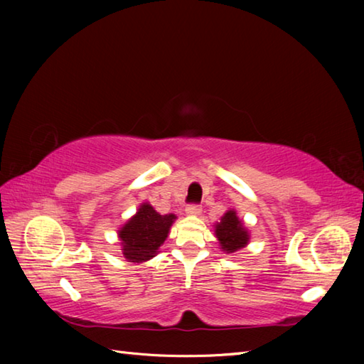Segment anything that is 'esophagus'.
Returning a JSON list of instances; mask_svg holds the SVG:
<instances>
[{"mask_svg":"<svg viewBox=\"0 0 364 364\" xmlns=\"http://www.w3.org/2000/svg\"><path fill=\"white\" fill-rule=\"evenodd\" d=\"M186 213L189 215H200V213H202V208H200L198 205H189L186 208Z\"/></svg>","mask_w":364,"mask_h":364,"instance_id":"obj_1","label":"esophagus"}]
</instances>
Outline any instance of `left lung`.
<instances>
[{
    "label": "left lung",
    "mask_w": 364,
    "mask_h": 364,
    "mask_svg": "<svg viewBox=\"0 0 364 364\" xmlns=\"http://www.w3.org/2000/svg\"><path fill=\"white\" fill-rule=\"evenodd\" d=\"M214 235L218 237L222 252L235 253L250 242V233L244 222L237 218L235 208H230L219 222L214 223Z\"/></svg>",
    "instance_id": "obj_1"
}]
</instances>
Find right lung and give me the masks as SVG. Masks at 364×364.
<instances>
[{
  "label": "right lung",
  "instance_id": "right-lung-1",
  "mask_svg": "<svg viewBox=\"0 0 364 364\" xmlns=\"http://www.w3.org/2000/svg\"><path fill=\"white\" fill-rule=\"evenodd\" d=\"M175 220V214H159L149 202L141 203L133 218L117 231L123 257L134 264L156 257Z\"/></svg>",
  "mask_w": 364,
  "mask_h": 364
}]
</instances>
